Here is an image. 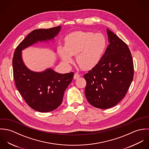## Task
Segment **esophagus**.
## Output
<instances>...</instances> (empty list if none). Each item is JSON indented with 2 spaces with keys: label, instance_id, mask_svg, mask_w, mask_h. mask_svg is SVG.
Wrapping results in <instances>:
<instances>
[{
  "label": "esophagus",
  "instance_id": "esophagus-1",
  "mask_svg": "<svg viewBox=\"0 0 149 149\" xmlns=\"http://www.w3.org/2000/svg\"><path fill=\"white\" fill-rule=\"evenodd\" d=\"M80 77V75L79 74H78V73H74V74L73 79H75V80H76V79H79Z\"/></svg>",
  "mask_w": 149,
  "mask_h": 149
}]
</instances>
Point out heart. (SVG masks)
<instances>
[{
    "label": "heart",
    "instance_id": "b5f03b06",
    "mask_svg": "<svg viewBox=\"0 0 149 149\" xmlns=\"http://www.w3.org/2000/svg\"><path fill=\"white\" fill-rule=\"evenodd\" d=\"M106 47V40L101 33L77 31L68 34L65 38V47L59 46L58 53L67 65L72 64V56H76L79 67L90 70L100 62Z\"/></svg>",
    "mask_w": 149,
    "mask_h": 149
}]
</instances>
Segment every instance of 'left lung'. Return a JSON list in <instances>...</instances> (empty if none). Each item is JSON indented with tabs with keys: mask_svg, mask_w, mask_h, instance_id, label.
I'll use <instances>...</instances> for the list:
<instances>
[{
	"mask_svg": "<svg viewBox=\"0 0 149 149\" xmlns=\"http://www.w3.org/2000/svg\"><path fill=\"white\" fill-rule=\"evenodd\" d=\"M109 44L98 64L84 75L86 98L93 107L107 109L125 96L134 77L132 57L127 45L109 29Z\"/></svg>",
	"mask_w": 149,
	"mask_h": 149,
	"instance_id": "8db88e82",
	"label": "left lung"
}]
</instances>
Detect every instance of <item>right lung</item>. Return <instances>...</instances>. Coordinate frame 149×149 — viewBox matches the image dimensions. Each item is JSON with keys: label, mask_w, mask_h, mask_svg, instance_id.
<instances>
[{"label": "right lung", "mask_w": 149, "mask_h": 149, "mask_svg": "<svg viewBox=\"0 0 149 149\" xmlns=\"http://www.w3.org/2000/svg\"><path fill=\"white\" fill-rule=\"evenodd\" d=\"M61 29L59 26L32 31L17 47L13 58L14 79L18 91L29 106L40 112L52 111L61 105L74 73L61 74L52 69L33 72L23 63L22 50L38 41L53 40Z\"/></svg>", "instance_id": "obj_1"}]
</instances>
